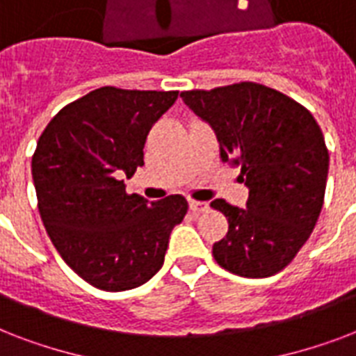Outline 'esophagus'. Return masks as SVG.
<instances>
[{
    "label": "esophagus",
    "mask_w": 356,
    "mask_h": 356,
    "mask_svg": "<svg viewBox=\"0 0 356 356\" xmlns=\"http://www.w3.org/2000/svg\"><path fill=\"white\" fill-rule=\"evenodd\" d=\"M190 211L192 212H205L209 211V205L203 201H190Z\"/></svg>",
    "instance_id": "1"
}]
</instances>
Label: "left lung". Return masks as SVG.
Instances as JSON below:
<instances>
[{
  "mask_svg": "<svg viewBox=\"0 0 356 356\" xmlns=\"http://www.w3.org/2000/svg\"><path fill=\"white\" fill-rule=\"evenodd\" d=\"M181 97L211 125L222 161L240 168L238 181L249 190L245 209L211 203L229 222L214 259L234 275H275L309 240L323 207L329 151L320 125L292 97L257 83Z\"/></svg>",
  "mask_w": 356,
  "mask_h": 356,
  "instance_id": "left-lung-1",
  "label": "left lung"
}]
</instances>
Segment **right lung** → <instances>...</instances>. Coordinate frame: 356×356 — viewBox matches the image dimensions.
I'll return each instance as SVG.
<instances>
[{"label": "right lung", "mask_w": 356, "mask_h": 356, "mask_svg": "<svg viewBox=\"0 0 356 356\" xmlns=\"http://www.w3.org/2000/svg\"><path fill=\"white\" fill-rule=\"evenodd\" d=\"M177 96L103 86L58 111L38 138L31 168L44 227L64 262L99 290L149 281L188 211L183 195L149 203L123 184L144 166L147 133Z\"/></svg>", "instance_id": "1"}]
</instances>
